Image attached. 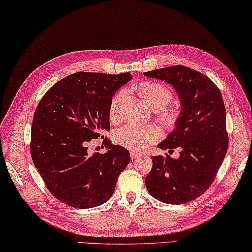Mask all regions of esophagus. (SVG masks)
<instances>
[{
	"label": "esophagus",
	"mask_w": 252,
	"mask_h": 252,
	"mask_svg": "<svg viewBox=\"0 0 252 252\" xmlns=\"http://www.w3.org/2000/svg\"><path fill=\"white\" fill-rule=\"evenodd\" d=\"M141 154H139V153H137V152H133V151H131L130 152V158H133V159H135V158H141Z\"/></svg>",
	"instance_id": "1"
}]
</instances>
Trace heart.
Returning <instances> with one entry per match:
<instances>
[{
  "instance_id": "obj_1",
  "label": "heart",
  "mask_w": 252,
  "mask_h": 252,
  "mask_svg": "<svg viewBox=\"0 0 252 252\" xmlns=\"http://www.w3.org/2000/svg\"><path fill=\"white\" fill-rule=\"evenodd\" d=\"M131 90L142 98L152 109L158 110V118L165 124H173L176 121L177 109L167 104L172 99V90L163 84L150 80H144L134 85ZM123 97V93L118 92L111 98L109 104V118L111 122L117 121L118 106ZM158 136V131L152 126H139L135 124L122 127L116 131V141L124 147L131 151H142L154 142Z\"/></svg>"
}]
</instances>
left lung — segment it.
<instances>
[{
	"instance_id": "1",
	"label": "left lung",
	"mask_w": 252,
	"mask_h": 252,
	"mask_svg": "<svg viewBox=\"0 0 252 252\" xmlns=\"http://www.w3.org/2000/svg\"><path fill=\"white\" fill-rule=\"evenodd\" d=\"M144 75L171 84L182 104L175 130L158 145L171 151L180 147V158L153 156V167L145 177L146 189L164 203H187L210 188L228 151L223 99L210 78L185 65Z\"/></svg>"
}]
</instances>
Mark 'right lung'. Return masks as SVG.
Masks as SVG:
<instances>
[{
  "instance_id": "1",
  "label": "right lung",
  "mask_w": 252,
  "mask_h": 252,
  "mask_svg": "<svg viewBox=\"0 0 252 252\" xmlns=\"http://www.w3.org/2000/svg\"><path fill=\"white\" fill-rule=\"evenodd\" d=\"M129 72H76L44 94L33 115V164L53 196L73 208L105 203L130 160L129 152L105 138L104 154L88 155V142L109 131V104Z\"/></svg>"
}]
</instances>
